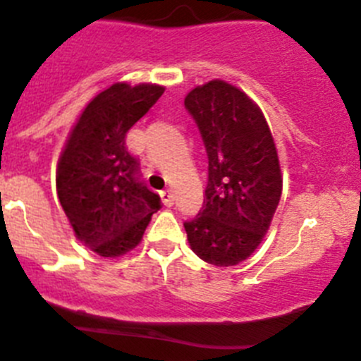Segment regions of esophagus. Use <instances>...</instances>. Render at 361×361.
Listing matches in <instances>:
<instances>
[{"instance_id":"obj_1","label":"esophagus","mask_w":361,"mask_h":361,"mask_svg":"<svg viewBox=\"0 0 361 361\" xmlns=\"http://www.w3.org/2000/svg\"><path fill=\"white\" fill-rule=\"evenodd\" d=\"M161 196V201H164V204L165 207H173L174 204V196H173V192L171 190H164L160 194Z\"/></svg>"}]
</instances>
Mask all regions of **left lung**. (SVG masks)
<instances>
[{
	"instance_id": "8db88e82",
	"label": "left lung",
	"mask_w": 361,
	"mask_h": 361,
	"mask_svg": "<svg viewBox=\"0 0 361 361\" xmlns=\"http://www.w3.org/2000/svg\"><path fill=\"white\" fill-rule=\"evenodd\" d=\"M208 153L203 210L185 222L188 245L201 260L231 267L264 240L281 197L278 149L264 112L224 80H210L185 96Z\"/></svg>"
}]
</instances>
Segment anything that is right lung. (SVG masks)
Wrapping results in <instances>:
<instances>
[{
    "label": "right lung",
    "mask_w": 361,
    "mask_h": 361,
    "mask_svg": "<svg viewBox=\"0 0 361 361\" xmlns=\"http://www.w3.org/2000/svg\"><path fill=\"white\" fill-rule=\"evenodd\" d=\"M164 90L158 83H112L85 104L60 153V204L74 237L103 258L137 247L160 208V197L137 178V161L124 140Z\"/></svg>",
    "instance_id": "1"
}]
</instances>
